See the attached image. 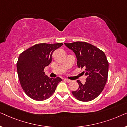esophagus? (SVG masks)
<instances>
[{
    "label": "esophagus",
    "instance_id": "esophagus-1",
    "mask_svg": "<svg viewBox=\"0 0 127 127\" xmlns=\"http://www.w3.org/2000/svg\"><path fill=\"white\" fill-rule=\"evenodd\" d=\"M64 80H65L66 81V82H67V83H70V82H71V81H71V80H69V79H64Z\"/></svg>",
    "mask_w": 127,
    "mask_h": 127
}]
</instances>
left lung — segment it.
Returning a JSON list of instances; mask_svg holds the SVG:
<instances>
[{
    "instance_id": "obj_1",
    "label": "left lung",
    "mask_w": 127,
    "mask_h": 127,
    "mask_svg": "<svg viewBox=\"0 0 127 127\" xmlns=\"http://www.w3.org/2000/svg\"><path fill=\"white\" fill-rule=\"evenodd\" d=\"M65 45L75 54L77 66L84 69L83 73L87 77L84 84L77 81L79 88L72 91V94L80 101L94 99L103 91L107 80L109 62L105 54L96 47L84 41Z\"/></svg>"
}]
</instances>
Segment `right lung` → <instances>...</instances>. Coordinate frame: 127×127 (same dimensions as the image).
<instances>
[{"label": "right lung", "instance_id": "1", "mask_svg": "<svg viewBox=\"0 0 127 127\" xmlns=\"http://www.w3.org/2000/svg\"><path fill=\"white\" fill-rule=\"evenodd\" d=\"M55 44L40 43L34 45L20 54L17 63V73L24 91L35 100L50 98L62 79L50 78L45 74L44 69L52 61L53 52L62 46Z\"/></svg>", "mask_w": 127, "mask_h": 127}]
</instances>
